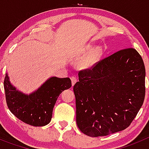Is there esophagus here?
I'll return each mask as SVG.
<instances>
[{
    "label": "esophagus",
    "instance_id": "esophagus-1",
    "mask_svg": "<svg viewBox=\"0 0 149 149\" xmlns=\"http://www.w3.org/2000/svg\"><path fill=\"white\" fill-rule=\"evenodd\" d=\"M70 78H71V81H72V86H74V84H75V83L77 82V78H76L75 77H74V76H72V77H71Z\"/></svg>",
    "mask_w": 149,
    "mask_h": 149
}]
</instances>
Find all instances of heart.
<instances>
[{"label":"heart","instance_id":"1","mask_svg":"<svg viewBox=\"0 0 149 149\" xmlns=\"http://www.w3.org/2000/svg\"><path fill=\"white\" fill-rule=\"evenodd\" d=\"M93 47L92 45H88L86 48H84L85 52H90V51L91 52L81 62L80 66L82 68H90L99 60L102 55V50L98 48L94 49L93 51Z\"/></svg>","mask_w":149,"mask_h":149}]
</instances>
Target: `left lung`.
<instances>
[{
    "mask_svg": "<svg viewBox=\"0 0 149 149\" xmlns=\"http://www.w3.org/2000/svg\"><path fill=\"white\" fill-rule=\"evenodd\" d=\"M145 77L143 59L131 48L80 71L73 90L76 122L81 132L97 137L127 128L144 101Z\"/></svg>",
    "mask_w": 149,
    "mask_h": 149,
    "instance_id": "left-lung-1",
    "label": "left lung"
}]
</instances>
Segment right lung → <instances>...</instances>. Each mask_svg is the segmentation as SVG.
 <instances>
[{"instance_id": "obj_1", "label": "right lung", "mask_w": 149, "mask_h": 149, "mask_svg": "<svg viewBox=\"0 0 149 149\" xmlns=\"http://www.w3.org/2000/svg\"><path fill=\"white\" fill-rule=\"evenodd\" d=\"M71 86L70 78L52 77L35 93L27 95L12 86L7 74L3 81L8 108L18 119L36 127L45 126L51 122L58 96Z\"/></svg>"}]
</instances>
